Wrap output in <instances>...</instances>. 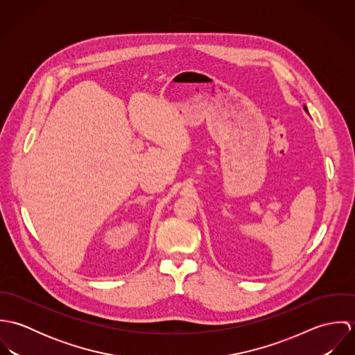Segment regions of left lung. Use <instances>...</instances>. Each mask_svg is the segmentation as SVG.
Masks as SVG:
<instances>
[{"instance_id":"8db88e82","label":"left lung","mask_w":355,"mask_h":355,"mask_svg":"<svg viewBox=\"0 0 355 355\" xmlns=\"http://www.w3.org/2000/svg\"><path fill=\"white\" fill-rule=\"evenodd\" d=\"M304 110H306V112H307V109H306V106H304Z\"/></svg>"}]
</instances>
